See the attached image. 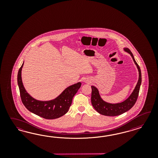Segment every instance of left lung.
<instances>
[{
  "label": "left lung",
  "mask_w": 158,
  "mask_h": 158,
  "mask_svg": "<svg viewBox=\"0 0 158 158\" xmlns=\"http://www.w3.org/2000/svg\"><path fill=\"white\" fill-rule=\"evenodd\" d=\"M124 50L131 55L135 64L137 67L139 72V81L137 85L135 87L134 90L130 94L129 97L124 101L117 104H110L104 101L101 98L98 89L95 86H91V104L94 108L101 115L110 116H115L121 115L130 110L134 106L137 100L139 88L141 84V69L138 64L135 61L133 54L131 52L129 48H124Z\"/></svg>",
  "instance_id": "1"
}]
</instances>
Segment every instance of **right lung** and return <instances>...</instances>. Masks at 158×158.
<instances>
[{
  "label": "right lung",
  "instance_id": "obj_1",
  "mask_svg": "<svg viewBox=\"0 0 158 158\" xmlns=\"http://www.w3.org/2000/svg\"><path fill=\"white\" fill-rule=\"evenodd\" d=\"M23 65L24 62L18 72L17 82L21 101L26 108L34 114L46 119H57L65 115L71 105L73 96L81 87V83L78 82L68 87L60 95L52 100H37L30 96L24 88L21 78Z\"/></svg>",
  "mask_w": 158,
  "mask_h": 158
}]
</instances>
